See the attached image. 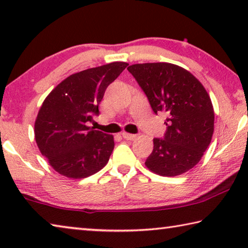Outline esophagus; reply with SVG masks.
<instances>
[{"mask_svg": "<svg viewBox=\"0 0 248 248\" xmlns=\"http://www.w3.org/2000/svg\"><path fill=\"white\" fill-rule=\"evenodd\" d=\"M123 138L125 140H134L137 138L136 134H131V133H127V132H123Z\"/></svg>", "mask_w": 248, "mask_h": 248, "instance_id": "1", "label": "esophagus"}]
</instances>
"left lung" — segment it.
<instances>
[{
    "label": "left lung",
    "mask_w": 248,
    "mask_h": 248,
    "mask_svg": "<svg viewBox=\"0 0 248 248\" xmlns=\"http://www.w3.org/2000/svg\"><path fill=\"white\" fill-rule=\"evenodd\" d=\"M128 71L148 97L155 114L165 112L166 132L153 139L145 166L161 176L186 173L197 165L215 131V110L202 84L182 66L155 62L132 64Z\"/></svg>",
    "instance_id": "1"
}]
</instances>
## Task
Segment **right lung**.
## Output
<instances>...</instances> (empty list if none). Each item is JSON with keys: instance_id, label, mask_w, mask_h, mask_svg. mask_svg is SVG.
<instances>
[{"instance_id": "right-lung-1", "label": "right lung", "mask_w": 248, "mask_h": 248, "mask_svg": "<svg viewBox=\"0 0 248 248\" xmlns=\"http://www.w3.org/2000/svg\"><path fill=\"white\" fill-rule=\"evenodd\" d=\"M112 62L74 73L46 97L35 121V139L52 169L68 178L97 173L114 150L111 134L89 127L110 83L127 68Z\"/></svg>"}]
</instances>
